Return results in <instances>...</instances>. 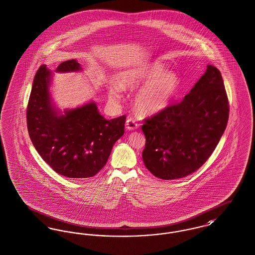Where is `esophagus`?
<instances>
[{"instance_id":"esophagus-1","label":"esophagus","mask_w":255,"mask_h":255,"mask_svg":"<svg viewBox=\"0 0 255 255\" xmlns=\"http://www.w3.org/2000/svg\"><path fill=\"white\" fill-rule=\"evenodd\" d=\"M138 127V124L136 123L133 118H128L126 120V129L127 130H135Z\"/></svg>"}]
</instances>
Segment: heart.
Returning <instances> with one entry per match:
<instances>
[{
    "label": "heart",
    "mask_w": 255,
    "mask_h": 255,
    "mask_svg": "<svg viewBox=\"0 0 255 255\" xmlns=\"http://www.w3.org/2000/svg\"><path fill=\"white\" fill-rule=\"evenodd\" d=\"M135 109L143 115H152L164 110L179 89L178 76L167 71L158 63H146L120 72L118 85L109 90V96L114 101L121 98V89H135Z\"/></svg>",
    "instance_id": "b5f03b06"
}]
</instances>
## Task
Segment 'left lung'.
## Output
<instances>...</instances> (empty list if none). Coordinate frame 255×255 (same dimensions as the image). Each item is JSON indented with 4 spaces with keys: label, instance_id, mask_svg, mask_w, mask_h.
Instances as JSON below:
<instances>
[{
    "label": "left lung",
    "instance_id": "obj_1",
    "mask_svg": "<svg viewBox=\"0 0 255 255\" xmlns=\"http://www.w3.org/2000/svg\"><path fill=\"white\" fill-rule=\"evenodd\" d=\"M229 103L223 77L207 65L195 87L180 102L144 120L142 159L160 179L186 177L209 159L225 132Z\"/></svg>",
    "mask_w": 255,
    "mask_h": 255
}]
</instances>
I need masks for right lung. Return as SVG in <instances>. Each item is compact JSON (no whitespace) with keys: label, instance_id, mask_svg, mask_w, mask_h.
<instances>
[{"label":"right lung","instance_id":"obj_1","mask_svg":"<svg viewBox=\"0 0 255 255\" xmlns=\"http://www.w3.org/2000/svg\"><path fill=\"white\" fill-rule=\"evenodd\" d=\"M80 69V63L70 60L61 62L57 71ZM50 78L43 64L33 79L27 107L30 140L57 173L69 178L92 177L106 165L115 142L124 134L126 116L106 120L94 102L58 116L50 102Z\"/></svg>","mask_w":255,"mask_h":255}]
</instances>
